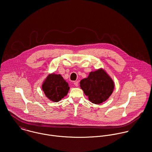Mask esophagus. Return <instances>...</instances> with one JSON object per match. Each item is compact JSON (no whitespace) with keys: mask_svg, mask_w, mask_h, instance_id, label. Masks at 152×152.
I'll return each instance as SVG.
<instances>
[{"mask_svg":"<svg viewBox=\"0 0 152 152\" xmlns=\"http://www.w3.org/2000/svg\"><path fill=\"white\" fill-rule=\"evenodd\" d=\"M73 84L76 87H78V86H79V82L78 81H75L73 82Z\"/></svg>","mask_w":152,"mask_h":152,"instance_id":"34e87169","label":"esophagus"}]
</instances>
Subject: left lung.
Returning a JSON list of instances; mask_svg holds the SVG:
<instances>
[{
    "label": "left lung",
    "instance_id": "left-lung-1",
    "mask_svg": "<svg viewBox=\"0 0 152 152\" xmlns=\"http://www.w3.org/2000/svg\"><path fill=\"white\" fill-rule=\"evenodd\" d=\"M80 84L88 100L96 104L106 101L113 93L115 86L113 79L102 69L91 72Z\"/></svg>",
    "mask_w": 152,
    "mask_h": 152
}]
</instances>
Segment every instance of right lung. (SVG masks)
<instances>
[{
  "mask_svg": "<svg viewBox=\"0 0 152 152\" xmlns=\"http://www.w3.org/2000/svg\"><path fill=\"white\" fill-rule=\"evenodd\" d=\"M69 86L62 76L59 74H50L42 85L45 95L51 101L58 102L68 94Z\"/></svg>",
  "mask_w": 152,
  "mask_h": 152,
  "instance_id": "add662e5",
  "label": "right lung"
}]
</instances>
